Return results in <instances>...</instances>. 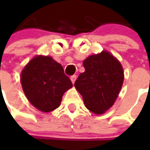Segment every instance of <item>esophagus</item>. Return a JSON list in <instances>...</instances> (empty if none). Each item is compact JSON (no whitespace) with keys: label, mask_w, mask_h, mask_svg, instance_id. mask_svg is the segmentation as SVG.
Masks as SVG:
<instances>
[{"label":"esophagus","mask_w":150,"mask_h":150,"mask_svg":"<svg viewBox=\"0 0 150 150\" xmlns=\"http://www.w3.org/2000/svg\"><path fill=\"white\" fill-rule=\"evenodd\" d=\"M76 79H77V75H72V76H71V82H72L73 84L75 83Z\"/></svg>","instance_id":"34e87169"}]
</instances>
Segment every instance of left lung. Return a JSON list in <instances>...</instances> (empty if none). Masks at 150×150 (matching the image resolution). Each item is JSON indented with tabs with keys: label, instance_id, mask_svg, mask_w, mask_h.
<instances>
[{
	"label": "left lung",
	"instance_id": "8db88e82",
	"mask_svg": "<svg viewBox=\"0 0 150 150\" xmlns=\"http://www.w3.org/2000/svg\"><path fill=\"white\" fill-rule=\"evenodd\" d=\"M84 72L75 82V89L82 96L85 106L96 114H102L117 100L124 82L123 68L110 53L88 57L83 61Z\"/></svg>",
	"mask_w": 150,
	"mask_h": 150
}]
</instances>
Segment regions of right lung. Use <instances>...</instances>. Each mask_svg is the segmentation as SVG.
<instances>
[{
	"label": "right lung",
	"instance_id": "right-lung-1",
	"mask_svg": "<svg viewBox=\"0 0 150 150\" xmlns=\"http://www.w3.org/2000/svg\"><path fill=\"white\" fill-rule=\"evenodd\" d=\"M21 83L28 100L42 112L57 109L64 93L72 87L61 64L42 55L35 57L23 68Z\"/></svg>",
	"mask_w": 150,
	"mask_h": 150
}]
</instances>
